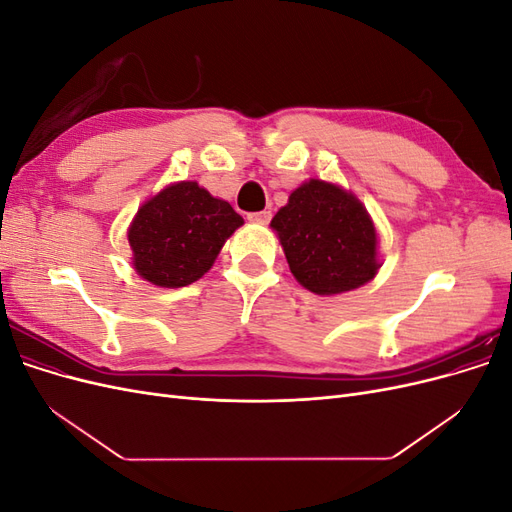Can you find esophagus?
I'll return each instance as SVG.
<instances>
[{"label": "esophagus", "mask_w": 512, "mask_h": 512, "mask_svg": "<svg viewBox=\"0 0 512 512\" xmlns=\"http://www.w3.org/2000/svg\"><path fill=\"white\" fill-rule=\"evenodd\" d=\"M247 220L256 222V224H267L271 220V211H258V213H250L247 215Z\"/></svg>", "instance_id": "obj_1"}]
</instances>
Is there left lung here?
Returning <instances> with one entry per match:
<instances>
[{
    "label": "left lung",
    "mask_w": 512,
    "mask_h": 512,
    "mask_svg": "<svg viewBox=\"0 0 512 512\" xmlns=\"http://www.w3.org/2000/svg\"><path fill=\"white\" fill-rule=\"evenodd\" d=\"M297 282L316 294H342L376 277L378 235L354 194L322 179L301 183L271 220Z\"/></svg>",
    "instance_id": "8db88e82"
}]
</instances>
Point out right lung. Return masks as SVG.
Wrapping results in <instances>:
<instances>
[{
	"mask_svg": "<svg viewBox=\"0 0 512 512\" xmlns=\"http://www.w3.org/2000/svg\"><path fill=\"white\" fill-rule=\"evenodd\" d=\"M243 218L196 181L170 183L138 209L128 228L132 267L160 288L200 280Z\"/></svg>",
	"mask_w": 512,
	"mask_h": 512,
	"instance_id": "add662e5",
	"label": "right lung"
}]
</instances>
